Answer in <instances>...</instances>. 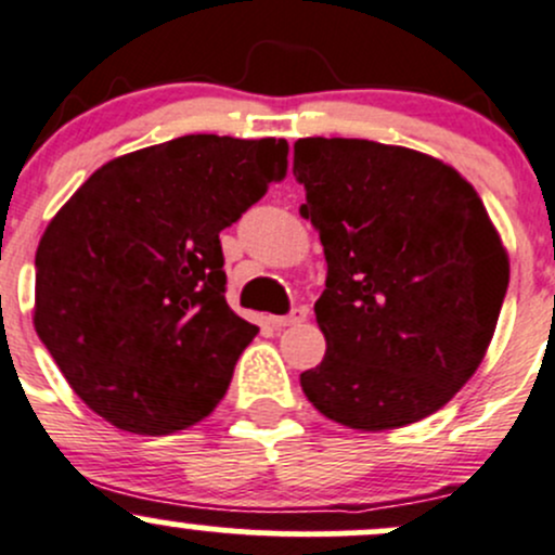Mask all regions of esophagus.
I'll return each mask as SVG.
<instances>
[{
    "label": "esophagus",
    "mask_w": 555,
    "mask_h": 555,
    "mask_svg": "<svg viewBox=\"0 0 555 555\" xmlns=\"http://www.w3.org/2000/svg\"><path fill=\"white\" fill-rule=\"evenodd\" d=\"M307 320V309L304 307H294L288 314H283V318H272V325L275 327H288V325H299Z\"/></svg>",
    "instance_id": "esophagus-1"
}]
</instances>
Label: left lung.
Returning <instances> with one entry per match:
<instances>
[{
  "instance_id": "left-lung-1",
  "label": "left lung",
  "mask_w": 555,
  "mask_h": 555,
  "mask_svg": "<svg viewBox=\"0 0 555 555\" xmlns=\"http://www.w3.org/2000/svg\"><path fill=\"white\" fill-rule=\"evenodd\" d=\"M294 177L327 261V349L304 395L360 431L437 413L479 367L508 291L481 198L442 160L344 137L296 142Z\"/></svg>"
}]
</instances>
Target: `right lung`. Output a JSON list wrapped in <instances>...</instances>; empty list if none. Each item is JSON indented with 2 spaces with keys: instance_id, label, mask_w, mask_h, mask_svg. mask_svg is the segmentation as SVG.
<instances>
[{
  "instance_id": "obj_1",
  "label": "right lung",
  "mask_w": 555,
  "mask_h": 555,
  "mask_svg": "<svg viewBox=\"0 0 555 555\" xmlns=\"http://www.w3.org/2000/svg\"><path fill=\"white\" fill-rule=\"evenodd\" d=\"M288 171L285 140L188 134L113 158L47 224L34 325L113 426L206 418L259 327L228 307L219 232Z\"/></svg>"
}]
</instances>
